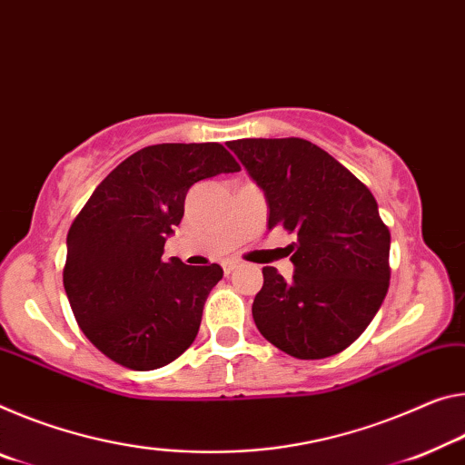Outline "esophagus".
<instances>
[{
	"instance_id": "34e87169",
	"label": "esophagus",
	"mask_w": 465,
	"mask_h": 465,
	"mask_svg": "<svg viewBox=\"0 0 465 465\" xmlns=\"http://www.w3.org/2000/svg\"><path fill=\"white\" fill-rule=\"evenodd\" d=\"M238 267H240L238 261H225L223 262V272H225V275H232V272Z\"/></svg>"
}]
</instances>
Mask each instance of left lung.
Masks as SVG:
<instances>
[{
  "instance_id": "1",
  "label": "left lung",
  "mask_w": 465,
  "mask_h": 465,
  "mask_svg": "<svg viewBox=\"0 0 465 465\" xmlns=\"http://www.w3.org/2000/svg\"><path fill=\"white\" fill-rule=\"evenodd\" d=\"M269 204V230L296 235L293 277L262 269L254 322L275 348L300 360L335 356L371 325L389 290L391 233L350 169L304 138L227 143Z\"/></svg>"
}]
</instances>
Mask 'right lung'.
I'll use <instances>...</instances> for the list:
<instances>
[{"mask_svg":"<svg viewBox=\"0 0 465 465\" xmlns=\"http://www.w3.org/2000/svg\"><path fill=\"white\" fill-rule=\"evenodd\" d=\"M240 172L219 143L153 144L122 161L68 232L64 287L94 348L132 371H154L196 339L219 264L163 259L196 182Z\"/></svg>","mask_w":465,"mask_h":465,"instance_id":"add662e5","label":"right lung"}]
</instances>
